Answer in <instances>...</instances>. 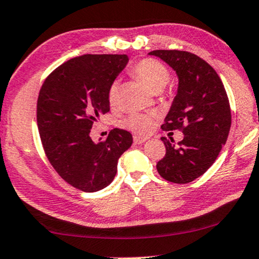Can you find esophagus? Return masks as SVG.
Instances as JSON below:
<instances>
[{
  "mask_svg": "<svg viewBox=\"0 0 259 259\" xmlns=\"http://www.w3.org/2000/svg\"><path fill=\"white\" fill-rule=\"evenodd\" d=\"M147 140H148L147 137H141V136H137V135L134 136V142H135L136 144H142V143L146 142Z\"/></svg>",
  "mask_w": 259,
  "mask_h": 259,
  "instance_id": "obj_1",
  "label": "esophagus"
}]
</instances>
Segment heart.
<instances>
[{"label":"heart","instance_id":"b5f03b06","mask_svg":"<svg viewBox=\"0 0 259 259\" xmlns=\"http://www.w3.org/2000/svg\"><path fill=\"white\" fill-rule=\"evenodd\" d=\"M134 77L140 79L150 91L160 92L170 79L168 68L161 61L153 58H146L134 65L132 68ZM118 97V81L111 82L108 90V101L110 105H115ZM156 122V115L154 112L147 113H132L122 120V126L132 130L139 135L149 134Z\"/></svg>","mask_w":259,"mask_h":259}]
</instances>
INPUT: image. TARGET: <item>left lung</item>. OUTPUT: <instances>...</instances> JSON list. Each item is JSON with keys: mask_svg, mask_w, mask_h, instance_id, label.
<instances>
[{"mask_svg": "<svg viewBox=\"0 0 259 259\" xmlns=\"http://www.w3.org/2000/svg\"><path fill=\"white\" fill-rule=\"evenodd\" d=\"M156 55L177 71L178 94L162 124V130H181L184 140L161 137L164 157L157 162L158 174L174 184H188L201 177L226 143L231 109L222 79L211 65L186 51L156 50Z\"/></svg>", "mask_w": 259, "mask_h": 259, "instance_id": "obj_1", "label": "left lung"}]
</instances>
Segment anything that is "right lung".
I'll use <instances>...</instances> for the list:
<instances>
[{
	"mask_svg": "<svg viewBox=\"0 0 259 259\" xmlns=\"http://www.w3.org/2000/svg\"><path fill=\"white\" fill-rule=\"evenodd\" d=\"M125 54H85L52 71L41 86L36 120L44 151L55 171L82 192L111 184L117 162L133 144L132 134L112 129L108 139L90 137L99 115L110 111L108 90L127 63Z\"/></svg>",
	"mask_w": 259,
	"mask_h": 259,
	"instance_id": "obj_1",
	"label": "right lung"
}]
</instances>
